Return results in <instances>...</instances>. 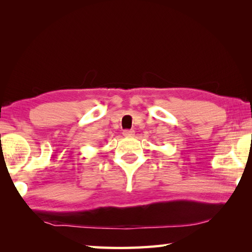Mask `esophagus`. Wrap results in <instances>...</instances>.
<instances>
[{"mask_svg":"<svg viewBox=\"0 0 252 252\" xmlns=\"http://www.w3.org/2000/svg\"><path fill=\"white\" fill-rule=\"evenodd\" d=\"M123 135H125V136H133L134 135V130H125V131H123Z\"/></svg>","mask_w":252,"mask_h":252,"instance_id":"esophagus-1","label":"esophagus"}]
</instances>
